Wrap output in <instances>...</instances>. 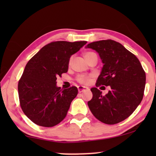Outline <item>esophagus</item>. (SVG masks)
I'll return each mask as SVG.
<instances>
[{"instance_id": "obj_1", "label": "esophagus", "mask_w": 156, "mask_h": 156, "mask_svg": "<svg viewBox=\"0 0 156 156\" xmlns=\"http://www.w3.org/2000/svg\"><path fill=\"white\" fill-rule=\"evenodd\" d=\"M77 88H78L79 92L80 93L83 92V91L85 90H89V88H87V87H83V86H79Z\"/></svg>"}]
</instances>
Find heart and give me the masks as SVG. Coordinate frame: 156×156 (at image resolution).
I'll return each mask as SVG.
<instances>
[{"label": "heart", "instance_id": "obj_1", "mask_svg": "<svg viewBox=\"0 0 156 156\" xmlns=\"http://www.w3.org/2000/svg\"><path fill=\"white\" fill-rule=\"evenodd\" d=\"M92 54H94V52H84V58L85 59L88 58V57ZM76 80L79 83H80V84H89V82H90L91 76L86 75V74H80V75H78L77 76H76Z\"/></svg>", "mask_w": 156, "mask_h": 156}]
</instances>
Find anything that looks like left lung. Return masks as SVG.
Returning <instances> with one entry per match:
<instances>
[{
    "instance_id": "left-lung-1",
    "label": "left lung",
    "mask_w": 156,
    "mask_h": 156,
    "mask_svg": "<svg viewBox=\"0 0 156 156\" xmlns=\"http://www.w3.org/2000/svg\"><path fill=\"white\" fill-rule=\"evenodd\" d=\"M97 51L104 64L93 97L88 101L89 109L98 120L116 124L131 116L144 97L146 72L140 61L122 44L112 40L93 42L87 45ZM110 86L106 95L97 87Z\"/></svg>"
}]
</instances>
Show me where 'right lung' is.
<instances>
[{
  "instance_id": "1",
  "label": "right lung",
  "mask_w": 156,
  "mask_h": 156,
  "mask_svg": "<svg viewBox=\"0 0 156 156\" xmlns=\"http://www.w3.org/2000/svg\"><path fill=\"white\" fill-rule=\"evenodd\" d=\"M87 42H52L27 63L18 82L19 100L23 113L35 124L52 127L67 116L78 89L57 87V76L67 72L70 57Z\"/></svg>"
}]
</instances>
